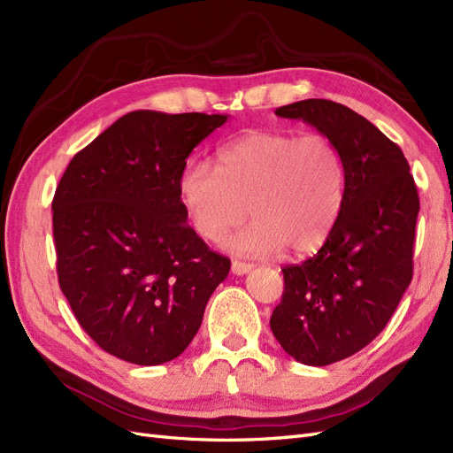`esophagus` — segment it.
Here are the masks:
<instances>
[{
    "mask_svg": "<svg viewBox=\"0 0 453 453\" xmlns=\"http://www.w3.org/2000/svg\"><path fill=\"white\" fill-rule=\"evenodd\" d=\"M253 268L251 263H242V260H232V273H236V276H243V273H248Z\"/></svg>",
    "mask_w": 453,
    "mask_h": 453,
    "instance_id": "1",
    "label": "esophagus"
}]
</instances>
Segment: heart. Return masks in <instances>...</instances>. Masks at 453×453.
<instances>
[{"mask_svg": "<svg viewBox=\"0 0 453 453\" xmlns=\"http://www.w3.org/2000/svg\"><path fill=\"white\" fill-rule=\"evenodd\" d=\"M344 187L340 150L315 132L248 134L219 150L217 166L190 160L177 183L190 225L208 242L221 240L251 210L255 221L226 245L257 257L321 248L336 225Z\"/></svg>", "mask_w": 453, "mask_h": 453, "instance_id": "heart-1", "label": "heart"}]
</instances>
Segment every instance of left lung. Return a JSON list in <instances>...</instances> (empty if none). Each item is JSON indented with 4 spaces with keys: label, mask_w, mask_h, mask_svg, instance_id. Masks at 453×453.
Instances as JSON below:
<instances>
[{
    "label": "left lung",
    "mask_w": 453,
    "mask_h": 453,
    "mask_svg": "<svg viewBox=\"0 0 453 453\" xmlns=\"http://www.w3.org/2000/svg\"><path fill=\"white\" fill-rule=\"evenodd\" d=\"M340 150L344 200L323 248L283 272L270 328L298 363L325 366L361 351L388 325L414 273L419 196L401 147L353 109L303 100L276 109Z\"/></svg>",
    "instance_id": "8db88e82"
}]
</instances>
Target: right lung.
Wrapping results in <instances>:
<instances>
[{
	"instance_id": "obj_1",
	"label": "right lung",
	"mask_w": 453,
	"mask_h": 453,
	"mask_svg": "<svg viewBox=\"0 0 453 453\" xmlns=\"http://www.w3.org/2000/svg\"><path fill=\"white\" fill-rule=\"evenodd\" d=\"M226 115L132 111L72 158L52 198L64 296L104 351L168 363L202 325L230 260L211 251L180 198L193 149Z\"/></svg>"
}]
</instances>
